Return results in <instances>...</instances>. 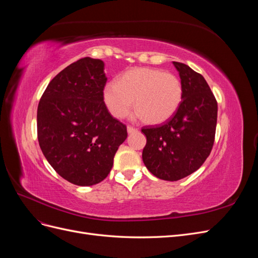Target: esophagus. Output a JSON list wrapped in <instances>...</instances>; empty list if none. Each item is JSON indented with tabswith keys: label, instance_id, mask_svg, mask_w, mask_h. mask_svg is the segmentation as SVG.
<instances>
[{
	"label": "esophagus",
	"instance_id": "1",
	"mask_svg": "<svg viewBox=\"0 0 258 258\" xmlns=\"http://www.w3.org/2000/svg\"><path fill=\"white\" fill-rule=\"evenodd\" d=\"M127 131H128V134L130 135V134H134V132H137V131H138V129H137V128H135V127L128 126V127H127Z\"/></svg>",
	"mask_w": 258,
	"mask_h": 258
}]
</instances>
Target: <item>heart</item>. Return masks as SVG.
<instances>
[{"instance_id": "obj_1", "label": "heart", "mask_w": 258, "mask_h": 258, "mask_svg": "<svg viewBox=\"0 0 258 258\" xmlns=\"http://www.w3.org/2000/svg\"><path fill=\"white\" fill-rule=\"evenodd\" d=\"M103 102L115 118H123L135 100L137 115L144 122L158 124L170 119L181 105L183 86L174 74L153 68H135L118 81L105 84Z\"/></svg>"}]
</instances>
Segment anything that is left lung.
I'll list each match as a JSON object with an SVG mask.
<instances>
[{
	"label": "left lung",
	"instance_id": "8db88e82",
	"mask_svg": "<svg viewBox=\"0 0 258 258\" xmlns=\"http://www.w3.org/2000/svg\"><path fill=\"white\" fill-rule=\"evenodd\" d=\"M183 86L175 114L160 126L143 127L142 159L148 171L165 181H178L197 171L212 151L217 102L205 77L173 61Z\"/></svg>",
	"mask_w": 258,
	"mask_h": 258
}]
</instances>
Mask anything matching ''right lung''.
<instances>
[{
    "instance_id": "add662e5",
    "label": "right lung",
    "mask_w": 258,
    "mask_h": 258,
    "mask_svg": "<svg viewBox=\"0 0 258 258\" xmlns=\"http://www.w3.org/2000/svg\"><path fill=\"white\" fill-rule=\"evenodd\" d=\"M104 62L82 58L57 74L37 107V139L54 171L70 183L91 186L108 175L127 128L103 102Z\"/></svg>"
}]
</instances>
